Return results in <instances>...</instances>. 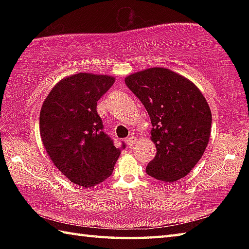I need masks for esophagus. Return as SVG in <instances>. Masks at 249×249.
<instances>
[{"instance_id":"34e87169","label":"esophagus","mask_w":249,"mask_h":249,"mask_svg":"<svg viewBox=\"0 0 249 249\" xmlns=\"http://www.w3.org/2000/svg\"><path fill=\"white\" fill-rule=\"evenodd\" d=\"M136 142H137V138H136L134 135H131V136L128 137L127 140H126V144H127V146L131 147L136 143Z\"/></svg>"}]
</instances>
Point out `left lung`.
Listing matches in <instances>:
<instances>
[{
	"label": "left lung",
	"instance_id": "obj_1",
	"mask_svg": "<svg viewBox=\"0 0 249 249\" xmlns=\"http://www.w3.org/2000/svg\"><path fill=\"white\" fill-rule=\"evenodd\" d=\"M125 83L143 104L153 126L156 155L146 173L163 182L186 177L211 135L212 113L202 93L188 79L162 67L131 73Z\"/></svg>",
	"mask_w": 249,
	"mask_h": 249
}]
</instances>
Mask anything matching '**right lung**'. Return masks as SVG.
Listing matches in <instances>:
<instances>
[{
  "instance_id": "1",
  "label": "right lung",
  "mask_w": 249,
  "mask_h": 249,
  "mask_svg": "<svg viewBox=\"0 0 249 249\" xmlns=\"http://www.w3.org/2000/svg\"><path fill=\"white\" fill-rule=\"evenodd\" d=\"M113 83L111 76L75 73L56 83L41 106L39 130L47 154L79 186L94 187L107 179L121 154L103 131L96 110Z\"/></svg>"
}]
</instances>
